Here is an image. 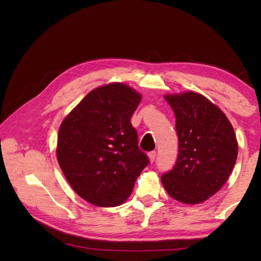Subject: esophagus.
Masks as SVG:
<instances>
[{"label": "esophagus", "instance_id": "obj_1", "mask_svg": "<svg viewBox=\"0 0 261 261\" xmlns=\"http://www.w3.org/2000/svg\"><path fill=\"white\" fill-rule=\"evenodd\" d=\"M148 158H149V161L151 162H153L154 160H155V158H156V152H149L148 153Z\"/></svg>", "mask_w": 261, "mask_h": 261}]
</instances>
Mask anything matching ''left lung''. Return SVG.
I'll return each mask as SVG.
<instances>
[{"label":"left lung","instance_id":"left-lung-1","mask_svg":"<svg viewBox=\"0 0 261 261\" xmlns=\"http://www.w3.org/2000/svg\"><path fill=\"white\" fill-rule=\"evenodd\" d=\"M176 117L178 155L173 169L161 176L175 200L196 205L223 187L236 163L238 144L224 113L194 92L165 95Z\"/></svg>","mask_w":261,"mask_h":261}]
</instances>
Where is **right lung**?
I'll use <instances>...</instances> for the list:
<instances>
[{"instance_id":"obj_1","label":"right lung","mask_w":261,"mask_h":261,"mask_svg":"<svg viewBox=\"0 0 261 261\" xmlns=\"http://www.w3.org/2000/svg\"><path fill=\"white\" fill-rule=\"evenodd\" d=\"M140 100L134 88L112 83L91 91L62 122L57 161L84 200L99 207L123 204L149 163L130 122Z\"/></svg>"}]
</instances>
